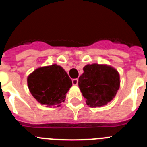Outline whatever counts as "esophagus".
<instances>
[{
    "label": "esophagus",
    "mask_w": 147,
    "mask_h": 147,
    "mask_svg": "<svg viewBox=\"0 0 147 147\" xmlns=\"http://www.w3.org/2000/svg\"><path fill=\"white\" fill-rule=\"evenodd\" d=\"M72 84L74 85H78V79H74V80H72Z\"/></svg>",
    "instance_id": "esophagus-1"
}]
</instances>
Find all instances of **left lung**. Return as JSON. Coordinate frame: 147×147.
I'll return each instance as SVG.
<instances>
[{"instance_id": "1", "label": "left lung", "mask_w": 147, "mask_h": 147, "mask_svg": "<svg viewBox=\"0 0 147 147\" xmlns=\"http://www.w3.org/2000/svg\"><path fill=\"white\" fill-rule=\"evenodd\" d=\"M78 85L90 107H102L112 101L120 87L118 71L106 65H87Z\"/></svg>"}]
</instances>
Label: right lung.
I'll list each match as a JSON object with an SVG mask.
<instances>
[{"instance_id": "obj_1", "label": "right lung", "mask_w": 147, "mask_h": 147, "mask_svg": "<svg viewBox=\"0 0 147 147\" xmlns=\"http://www.w3.org/2000/svg\"><path fill=\"white\" fill-rule=\"evenodd\" d=\"M27 83L34 98L42 105L60 106L72 81L63 68L57 65L39 67L28 76Z\"/></svg>"}]
</instances>
